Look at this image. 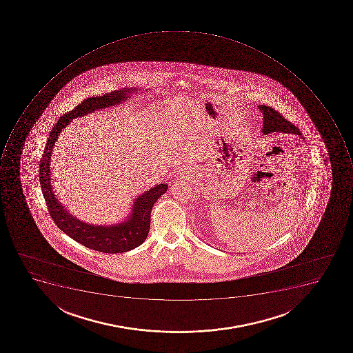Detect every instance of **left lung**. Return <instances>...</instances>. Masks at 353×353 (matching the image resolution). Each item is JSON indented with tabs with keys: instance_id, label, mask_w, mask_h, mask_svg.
I'll use <instances>...</instances> for the list:
<instances>
[{
	"instance_id": "left-lung-1",
	"label": "left lung",
	"mask_w": 353,
	"mask_h": 353,
	"mask_svg": "<svg viewBox=\"0 0 353 353\" xmlns=\"http://www.w3.org/2000/svg\"><path fill=\"white\" fill-rule=\"evenodd\" d=\"M259 108L264 114L261 132L265 136L272 132H283V134H294L301 137L299 129L292 123H289L288 120L285 119V117L275 109L265 105H259Z\"/></svg>"
}]
</instances>
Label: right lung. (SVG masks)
Masks as SVG:
<instances>
[{"instance_id": "1", "label": "right lung", "mask_w": 353, "mask_h": 353, "mask_svg": "<svg viewBox=\"0 0 353 353\" xmlns=\"http://www.w3.org/2000/svg\"><path fill=\"white\" fill-rule=\"evenodd\" d=\"M137 92L138 89L131 87L114 90L99 97L87 98L75 109L63 114L50 132L39 164V184L50 217L54 219L57 228L85 248L101 253H125L134 250L145 242L150 230V215L153 205L159 197H161L168 191V184H158L137 196L130 213L123 222L111 225L89 224L72 216L68 210L57 200L52 188L50 158L59 134L72 123V119L86 116L100 109L120 105L130 99L131 96Z\"/></svg>"}]
</instances>
